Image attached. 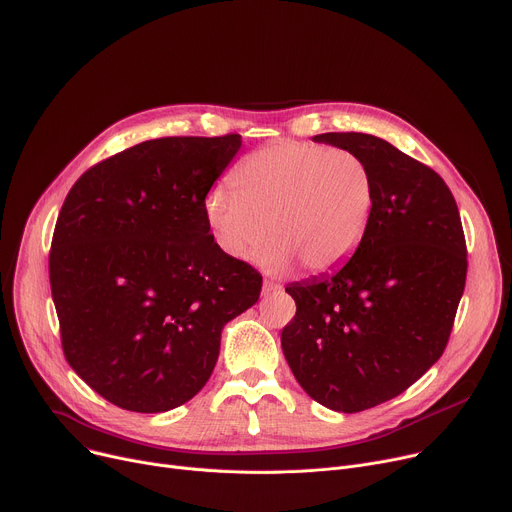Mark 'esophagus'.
I'll return each instance as SVG.
<instances>
[{
  "instance_id": "obj_1",
  "label": "esophagus",
  "mask_w": 512,
  "mask_h": 512,
  "mask_svg": "<svg viewBox=\"0 0 512 512\" xmlns=\"http://www.w3.org/2000/svg\"><path fill=\"white\" fill-rule=\"evenodd\" d=\"M280 290H282V286L277 284V282H271V280L263 282V294H275V292H280Z\"/></svg>"
}]
</instances>
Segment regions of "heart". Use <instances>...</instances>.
Returning a JSON list of instances; mask_svg holds the SVG:
<instances>
[{
	"label": "heart",
	"instance_id": "heart-1",
	"mask_svg": "<svg viewBox=\"0 0 512 512\" xmlns=\"http://www.w3.org/2000/svg\"><path fill=\"white\" fill-rule=\"evenodd\" d=\"M230 191L212 190L204 212L216 245L232 259L261 255L267 269L292 259L320 273L345 263L361 245L376 188L367 163L347 149L282 138L249 153L228 175Z\"/></svg>",
	"mask_w": 512,
	"mask_h": 512
}]
</instances>
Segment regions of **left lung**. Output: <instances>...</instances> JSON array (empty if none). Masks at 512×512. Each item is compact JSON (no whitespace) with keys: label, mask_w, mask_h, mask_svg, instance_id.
<instances>
[{"label":"left lung","mask_w":512,"mask_h":512,"mask_svg":"<svg viewBox=\"0 0 512 512\" xmlns=\"http://www.w3.org/2000/svg\"><path fill=\"white\" fill-rule=\"evenodd\" d=\"M314 141L359 155L376 200L359 249L339 271L286 288L296 314L282 349L312 400L359 412L402 394L443 355L468 247L455 198L429 165L363 132Z\"/></svg>","instance_id":"left-lung-1"}]
</instances>
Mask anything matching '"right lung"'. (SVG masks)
Returning a JSON list of instances; mask_svg holds the SVG:
<instances>
[{"mask_svg":"<svg viewBox=\"0 0 512 512\" xmlns=\"http://www.w3.org/2000/svg\"><path fill=\"white\" fill-rule=\"evenodd\" d=\"M239 134L165 136L89 167L53 232L49 277L61 345L108 402L165 412L208 382L222 327L263 277L214 241L204 204Z\"/></svg>","mask_w":512,"mask_h":512,"instance_id":"obj_1","label":"right lung"}]
</instances>
